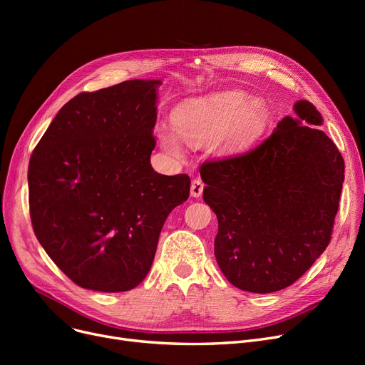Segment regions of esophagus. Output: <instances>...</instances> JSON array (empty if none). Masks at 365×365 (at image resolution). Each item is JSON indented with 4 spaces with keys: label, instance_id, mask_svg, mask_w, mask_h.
Instances as JSON below:
<instances>
[{
    "label": "esophagus",
    "instance_id": "1",
    "mask_svg": "<svg viewBox=\"0 0 365 365\" xmlns=\"http://www.w3.org/2000/svg\"><path fill=\"white\" fill-rule=\"evenodd\" d=\"M204 190V183L200 179H194L192 183H190V197L194 198H200L202 195Z\"/></svg>",
    "mask_w": 365,
    "mask_h": 365
}]
</instances>
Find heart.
Listing matches in <instances>:
<instances>
[{
    "mask_svg": "<svg viewBox=\"0 0 365 365\" xmlns=\"http://www.w3.org/2000/svg\"><path fill=\"white\" fill-rule=\"evenodd\" d=\"M267 125V110L250 105L238 93L219 94L205 102L179 108L173 113V128L160 125L157 139L163 149L179 155L180 139L202 145L217 138L225 149H242L255 143Z\"/></svg>",
    "mask_w": 365,
    "mask_h": 365,
    "instance_id": "b5f03b06",
    "label": "heart"
}]
</instances>
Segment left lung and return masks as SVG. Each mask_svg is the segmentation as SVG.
<instances>
[{
  "label": "left lung",
  "instance_id": "8db88e82",
  "mask_svg": "<svg viewBox=\"0 0 365 365\" xmlns=\"http://www.w3.org/2000/svg\"><path fill=\"white\" fill-rule=\"evenodd\" d=\"M293 109L257 148L200 168L219 222L217 264L244 292L292 285L331 240L344 163L317 108L299 101Z\"/></svg>",
  "mask_w": 365,
  "mask_h": 365
}]
</instances>
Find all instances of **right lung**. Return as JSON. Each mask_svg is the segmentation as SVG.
<instances>
[{
	"label": "right lung",
	"instance_id": "1",
	"mask_svg": "<svg viewBox=\"0 0 365 365\" xmlns=\"http://www.w3.org/2000/svg\"><path fill=\"white\" fill-rule=\"evenodd\" d=\"M158 80L81 93L34 149V232L59 269L83 289L118 293L148 275L163 225L189 197L187 175L153 171Z\"/></svg>",
	"mask_w": 365,
	"mask_h": 365
}]
</instances>
